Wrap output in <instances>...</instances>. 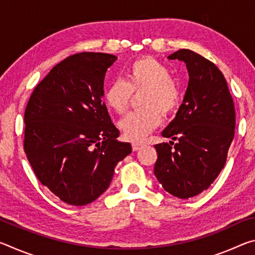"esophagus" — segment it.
Returning <instances> with one entry per match:
<instances>
[{
	"label": "esophagus",
	"mask_w": 255,
	"mask_h": 255,
	"mask_svg": "<svg viewBox=\"0 0 255 255\" xmlns=\"http://www.w3.org/2000/svg\"><path fill=\"white\" fill-rule=\"evenodd\" d=\"M141 146H143V145L139 144V143H132V144H131V147H132V150H133V152H136V150L140 149Z\"/></svg>",
	"instance_id": "1"
}]
</instances>
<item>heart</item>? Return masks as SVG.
I'll list each match as a JSON object with an SVG mask.
<instances>
[{"mask_svg": "<svg viewBox=\"0 0 255 255\" xmlns=\"http://www.w3.org/2000/svg\"><path fill=\"white\" fill-rule=\"evenodd\" d=\"M139 92L141 109L130 112L119 123L124 137L131 141L147 137L161 125L162 114H172L181 101L180 88L172 79L169 67L149 57L131 63L124 80H116L108 85L103 100L108 108L122 115L127 110L131 93Z\"/></svg>", "mask_w": 255, "mask_h": 255, "instance_id": "1", "label": "heart"}]
</instances>
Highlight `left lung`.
<instances>
[{
    "label": "left lung",
    "instance_id": "obj_1",
    "mask_svg": "<svg viewBox=\"0 0 255 255\" xmlns=\"http://www.w3.org/2000/svg\"><path fill=\"white\" fill-rule=\"evenodd\" d=\"M167 58L185 63L189 83L174 119L162 131L172 140L155 145L154 174L165 191L188 199L208 189L225 165L235 109L225 77L214 63L189 49Z\"/></svg>",
    "mask_w": 255,
    "mask_h": 255
}]
</instances>
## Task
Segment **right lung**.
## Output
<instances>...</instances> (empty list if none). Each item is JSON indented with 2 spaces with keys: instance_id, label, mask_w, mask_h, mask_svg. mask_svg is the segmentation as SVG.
I'll use <instances>...</instances> for the list:
<instances>
[{
  "instance_id": "right-lung-1",
  "label": "right lung",
  "mask_w": 255,
  "mask_h": 255,
  "mask_svg": "<svg viewBox=\"0 0 255 255\" xmlns=\"http://www.w3.org/2000/svg\"><path fill=\"white\" fill-rule=\"evenodd\" d=\"M117 57L80 53L57 64L33 90L24 112V152L34 174L60 200L85 206L109 188L119 141L103 103L107 70Z\"/></svg>"
}]
</instances>
